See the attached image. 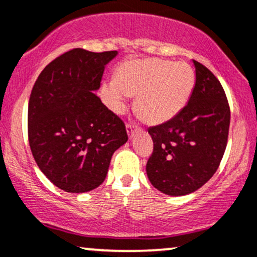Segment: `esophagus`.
I'll list each match as a JSON object with an SVG mask.
<instances>
[{"mask_svg": "<svg viewBox=\"0 0 257 257\" xmlns=\"http://www.w3.org/2000/svg\"><path fill=\"white\" fill-rule=\"evenodd\" d=\"M139 126H137V125H133V124H126V132H128V135H129V138H132L133 135H134V133H135V131H139Z\"/></svg>", "mask_w": 257, "mask_h": 257, "instance_id": "obj_1", "label": "esophagus"}]
</instances>
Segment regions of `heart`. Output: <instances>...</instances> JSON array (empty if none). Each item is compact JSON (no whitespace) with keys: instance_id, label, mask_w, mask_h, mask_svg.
I'll use <instances>...</instances> for the list:
<instances>
[{"instance_id":"1","label":"heart","mask_w":257,"mask_h":257,"mask_svg":"<svg viewBox=\"0 0 257 257\" xmlns=\"http://www.w3.org/2000/svg\"><path fill=\"white\" fill-rule=\"evenodd\" d=\"M195 76L185 63L162 58H134L119 64L116 80L105 83L104 93L116 112L124 109L128 95L138 94V112L151 123L171 119L193 93Z\"/></svg>"}]
</instances>
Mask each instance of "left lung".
<instances>
[{
    "mask_svg": "<svg viewBox=\"0 0 257 257\" xmlns=\"http://www.w3.org/2000/svg\"><path fill=\"white\" fill-rule=\"evenodd\" d=\"M196 81L189 101L175 117L151 126L153 152L146 172L154 188L171 196L193 193L215 174L230 128V105L221 83L193 60Z\"/></svg>",
    "mask_w": 257,
    "mask_h": 257,
    "instance_id": "obj_1",
    "label": "left lung"
}]
</instances>
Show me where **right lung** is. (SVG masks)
Instances as JSON below:
<instances>
[{
	"label": "right lung",
	"instance_id": "right-lung-1",
	"mask_svg": "<svg viewBox=\"0 0 257 257\" xmlns=\"http://www.w3.org/2000/svg\"><path fill=\"white\" fill-rule=\"evenodd\" d=\"M117 51L73 49L36 80L27 132L38 168L60 189L86 193L104 182L111 157L128 140L125 124L93 93Z\"/></svg>",
	"mask_w": 257,
	"mask_h": 257
}]
</instances>
